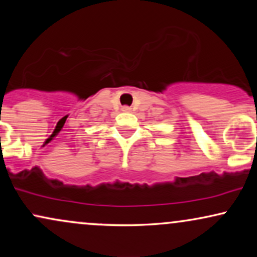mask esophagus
Masks as SVG:
<instances>
[{"instance_id":"obj_1","label":"esophagus","mask_w":257,"mask_h":257,"mask_svg":"<svg viewBox=\"0 0 257 257\" xmlns=\"http://www.w3.org/2000/svg\"><path fill=\"white\" fill-rule=\"evenodd\" d=\"M122 111H123V112H131V111H132V108L129 107V106H123V107H122Z\"/></svg>"}]
</instances>
